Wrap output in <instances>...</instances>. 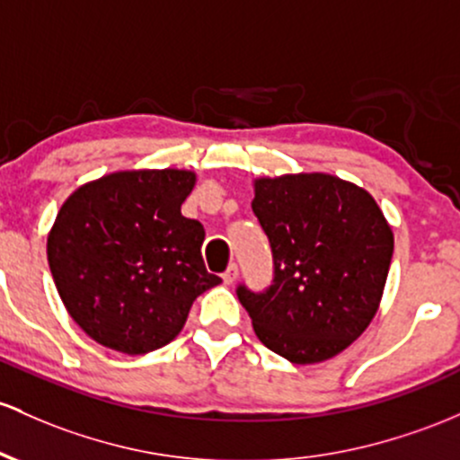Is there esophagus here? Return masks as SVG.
I'll return each instance as SVG.
<instances>
[{
  "label": "esophagus",
  "mask_w": 460,
  "mask_h": 460,
  "mask_svg": "<svg viewBox=\"0 0 460 460\" xmlns=\"http://www.w3.org/2000/svg\"><path fill=\"white\" fill-rule=\"evenodd\" d=\"M222 279H225V284H234L238 279V266L229 264V269L222 272Z\"/></svg>",
  "instance_id": "esophagus-1"
}]
</instances>
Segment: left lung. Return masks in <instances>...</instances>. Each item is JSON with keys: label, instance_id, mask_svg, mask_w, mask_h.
<instances>
[{"label": "left lung", "instance_id": "1", "mask_svg": "<svg viewBox=\"0 0 460 460\" xmlns=\"http://www.w3.org/2000/svg\"><path fill=\"white\" fill-rule=\"evenodd\" d=\"M253 214L269 235L272 284L238 286L257 338L314 365L369 327L385 292L393 231L369 191L332 174L257 179Z\"/></svg>", "mask_w": 460, "mask_h": 460}]
</instances>
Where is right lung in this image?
Masks as SVG:
<instances>
[{
    "instance_id": "obj_1",
    "label": "right lung",
    "mask_w": 460,
    "mask_h": 460,
    "mask_svg": "<svg viewBox=\"0 0 460 460\" xmlns=\"http://www.w3.org/2000/svg\"><path fill=\"white\" fill-rule=\"evenodd\" d=\"M188 170H126L83 185L60 207L48 261L69 316L109 349L139 356L174 341L199 295L205 229L181 205Z\"/></svg>"
}]
</instances>
